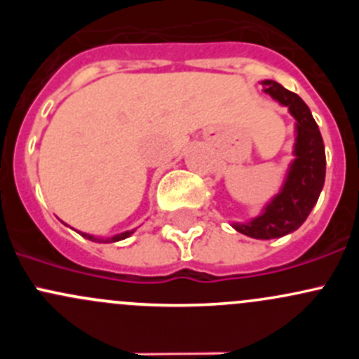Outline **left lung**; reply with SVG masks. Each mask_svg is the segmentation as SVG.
I'll use <instances>...</instances> for the list:
<instances>
[{
	"label": "left lung",
	"instance_id": "8db88e82",
	"mask_svg": "<svg viewBox=\"0 0 359 359\" xmlns=\"http://www.w3.org/2000/svg\"><path fill=\"white\" fill-rule=\"evenodd\" d=\"M264 92L288 107L297 119L295 159L281 193L266 206L262 215L248 224H233L234 229L257 240H273L299 229L320 198L325 184V144L307 104L297 93L273 79H264Z\"/></svg>",
	"mask_w": 359,
	"mask_h": 359
}]
</instances>
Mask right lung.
<instances>
[{
	"instance_id": "obj_1",
	"label": "right lung",
	"mask_w": 359,
	"mask_h": 359,
	"mask_svg": "<svg viewBox=\"0 0 359 359\" xmlns=\"http://www.w3.org/2000/svg\"><path fill=\"white\" fill-rule=\"evenodd\" d=\"M133 231H126V233H121V234H116V236L112 238H107V240H102V238H95V236H90V234H85V233H79L81 236H85L86 240L90 241H95V243H112V241H121L125 240V238H128L130 234H132Z\"/></svg>"
}]
</instances>
